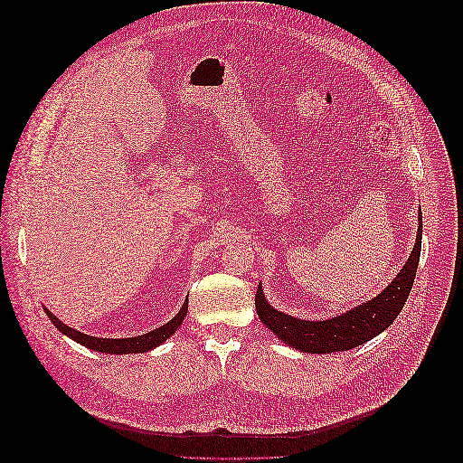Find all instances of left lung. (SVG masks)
<instances>
[{
  "mask_svg": "<svg viewBox=\"0 0 463 463\" xmlns=\"http://www.w3.org/2000/svg\"><path fill=\"white\" fill-rule=\"evenodd\" d=\"M421 235L423 216L419 213L417 241L413 245L408 262L398 276L367 303L354 307L352 311L342 313L328 320H301L282 311H276L264 298L262 286L259 284L255 305L262 325L272 330L284 344L299 349L305 354H332L354 349L361 344L373 340L374 335L384 332L396 320L403 309L405 301L415 279L419 255H421Z\"/></svg>",
  "mask_w": 463,
  "mask_h": 463,
  "instance_id": "8db88e82",
  "label": "left lung"
}]
</instances>
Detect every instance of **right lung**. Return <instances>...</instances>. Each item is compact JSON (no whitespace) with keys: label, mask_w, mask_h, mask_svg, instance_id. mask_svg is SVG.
Wrapping results in <instances>:
<instances>
[{"label":"right lung","mask_w":463,"mask_h":463,"mask_svg":"<svg viewBox=\"0 0 463 463\" xmlns=\"http://www.w3.org/2000/svg\"><path fill=\"white\" fill-rule=\"evenodd\" d=\"M187 307H189V301L185 299V303L179 309V313L170 322H165L164 326H160L156 330L146 332L143 335H135V338H118V340H114V338H94V335L82 334V332H79L71 326L63 325V322L53 313H50L48 309H44V311H46L48 318L55 325V328L63 332L65 335H69V338L75 340L77 344L92 349V352L123 355V354H145V352H150V349H154V347H158L160 344H164L181 325H184V318L187 315Z\"/></svg>","instance_id":"obj_1"}]
</instances>
